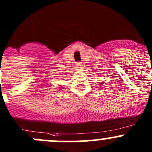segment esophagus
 Segmentation results:
<instances>
[{
	"mask_svg": "<svg viewBox=\"0 0 152 152\" xmlns=\"http://www.w3.org/2000/svg\"><path fill=\"white\" fill-rule=\"evenodd\" d=\"M82 62H77V63H76V67H77V68H81V67H82Z\"/></svg>",
	"mask_w": 152,
	"mask_h": 152,
	"instance_id": "1",
	"label": "esophagus"
}]
</instances>
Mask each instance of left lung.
<instances>
[{"label":"left lung","mask_w":152,"mask_h":152,"mask_svg":"<svg viewBox=\"0 0 152 152\" xmlns=\"http://www.w3.org/2000/svg\"><path fill=\"white\" fill-rule=\"evenodd\" d=\"M101 84H102V83H100V85H101Z\"/></svg>","instance_id":"1"}]
</instances>
